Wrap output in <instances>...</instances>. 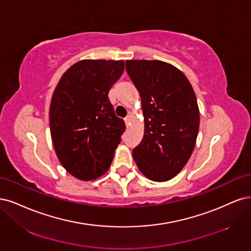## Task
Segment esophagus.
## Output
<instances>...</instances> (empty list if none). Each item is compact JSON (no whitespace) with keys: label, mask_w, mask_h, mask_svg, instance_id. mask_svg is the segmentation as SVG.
<instances>
[{"label":"esophagus","mask_w":251,"mask_h":251,"mask_svg":"<svg viewBox=\"0 0 251 251\" xmlns=\"http://www.w3.org/2000/svg\"><path fill=\"white\" fill-rule=\"evenodd\" d=\"M124 121H125V124H126V126H128L129 124H130V117H127V118H125V119H124Z\"/></svg>","instance_id":"obj_1"}]
</instances>
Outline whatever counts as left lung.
Segmentation results:
<instances>
[{
    "instance_id": "1",
    "label": "left lung",
    "mask_w": 251,
    "mask_h": 251,
    "mask_svg": "<svg viewBox=\"0 0 251 251\" xmlns=\"http://www.w3.org/2000/svg\"><path fill=\"white\" fill-rule=\"evenodd\" d=\"M141 96L144 136L132 151L140 171L153 181H168L187 165L199 130L196 95L183 73L161 60H126Z\"/></svg>"
}]
</instances>
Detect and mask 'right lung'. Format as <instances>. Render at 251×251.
<instances>
[{"mask_svg": "<svg viewBox=\"0 0 251 251\" xmlns=\"http://www.w3.org/2000/svg\"><path fill=\"white\" fill-rule=\"evenodd\" d=\"M124 67V60H80L54 90L49 111L54 149L62 167L79 180L107 172L125 131L108 98Z\"/></svg>", "mask_w": 251, "mask_h": 251, "instance_id": "right-lung-1", "label": "right lung"}]
</instances>
